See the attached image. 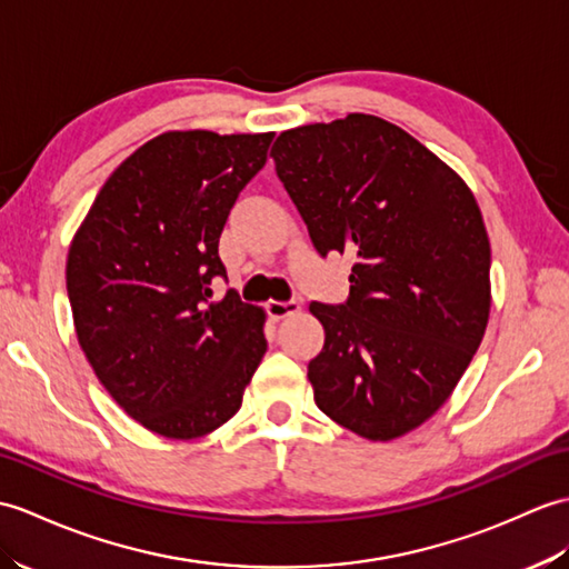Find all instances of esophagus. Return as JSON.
Wrapping results in <instances>:
<instances>
[{
  "label": "esophagus",
  "mask_w": 569,
  "mask_h": 569,
  "mask_svg": "<svg viewBox=\"0 0 569 569\" xmlns=\"http://www.w3.org/2000/svg\"><path fill=\"white\" fill-rule=\"evenodd\" d=\"M267 312H269L271 320H283V317H290V315L300 312V302H296V300H290V302L271 300L269 306H267Z\"/></svg>",
  "instance_id": "esophagus-1"
}]
</instances>
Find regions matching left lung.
Listing matches in <instances>:
<instances>
[{"mask_svg": "<svg viewBox=\"0 0 569 569\" xmlns=\"http://www.w3.org/2000/svg\"><path fill=\"white\" fill-rule=\"evenodd\" d=\"M271 157L317 252H351L345 306L310 302L315 402L368 441L451 398L490 320V237L468 183L400 126L349 113L283 130Z\"/></svg>", "mask_w": 569, "mask_h": 569, "instance_id": "left-lung-1", "label": "left lung"}]
</instances>
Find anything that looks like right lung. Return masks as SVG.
I'll return each mask as SVG.
<instances>
[{"label":"right lung","mask_w":569,"mask_h":569,"mask_svg":"<svg viewBox=\"0 0 569 569\" xmlns=\"http://www.w3.org/2000/svg\"><path fill=\"white\" fill-rule=\"evenodd\" d=\"M273 133L167 130L106 179L68 252L74 332L101 386L138 425L189 441L237 415L267 353V312L228 279L220 232L267 164Z\"/></svg>","instance_id":"right-lung-1"}]
</instances>
